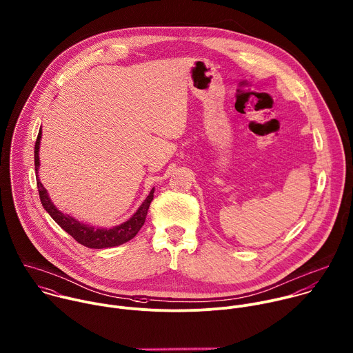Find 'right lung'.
I'll return each instance as SVG.
<instances>
[{
	"label": "right lung",
	"mask_w": 353,
	"mask_h": 353,
	"mask_svg": "<svg viewBox=\"0 0 353 353\" xmlns=\"http://www.w3.org/2000/svg\"><path fill=\"white\" fill-rule=\"evenodd\" d=\"M41 136L42 132L39 129L38 137L35 141V150H34V165H35V173H37V187L39 192V199L43 206V209L49 213V216L67 232L70 234L78 243L89 248V249H105V248H114L119 246L136 236V234L143 227L148 208L151 205V201L154 198L155 188L151 190L145 201L140 205V208L136 210V213L126 220L125 223L115 225L112 228H101V227H93L89 224H85L82 221H78L70 214H65L60 212L53 202L49 198L48 191L42 185L38 177L39 170V144H41Z\"/></svg>",
	"instance_id": "1"
}]
</instances>
